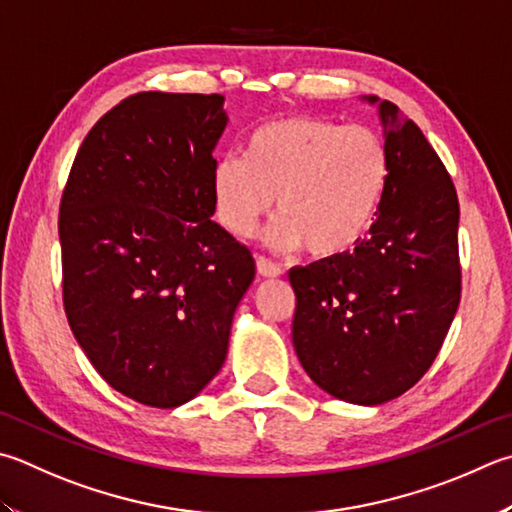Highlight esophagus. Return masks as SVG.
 <instances>
[{
	"label": "esophagus",
	"instance_id": "34e87169",
	"mask_svg": "<svg viewBox=\"0 0 512 512\" xmlns=\"http://www.w3.org/2000/svg\"><path fill=\"white\" fill-rule=\"evenodd\" d=\"M257 273L262 277H280L282 268H280V264H275L273 259L259 255L257 257Z\"/></svg>",
	"mask_w": 512,
	"mask_h": 512
}]
</instances>
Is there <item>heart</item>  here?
<instances>
[{"label":"heart","instance_id":"obj_1","mask_svg":"<svg viewBox=\"0 0 512 512\" xmlns=\"http://www.w3.org/2000/svg\"><path fill=\"white\" fill-rule=\"evenodd\" d=\"M389 170L387 145L371 127L286 116L259 125L244 156H221L212 167V197L221 224L241 239L253 235L275 201L273 244L333 259L374 228Z\"/></svg>","mask_w":512,"mask_h":512}]
</instances>
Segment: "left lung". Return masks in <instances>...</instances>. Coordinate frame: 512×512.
Masks as SVG:
<instances>
[{
  "mask_svg": "<svg viewBox=\"0 0 512 512\" xmlns=\"http://www.w3.org/2000/svg\"><path fill=\"white\" fill-rule=\"evenodd\" d=\"M380 118L392 170L369 237L288 273L297 358L324 392L358 405L392 401L423 378L461 300L452 176L394 102H380Z\"/></svg>",
  "mask_w": 512,
  "mask_h": 512,
  "instance_id": "obj_1",
  "label": "left lung"
}]
</instances>
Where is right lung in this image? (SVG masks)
Listing matches in <instances>:
<instances>
[{
  "mask_svg": "<svg viewBox=\"0 0 512 512\" xmlns=\"http://www.w3.org/2000/svg\"><path fill=\"white\" fill-rule=\"evenodd\" d=\"M226 123L221 94L129 96L91 127L62 190L73 336L116 392L161 410L217 376L255 277L250 250L210 219Z\"/></svg>",
  "mask_w": 512,
  "mask_h": 512,
  "instance_id": "right-lung-1",
  "label": "right lung"
}]
</instances>
